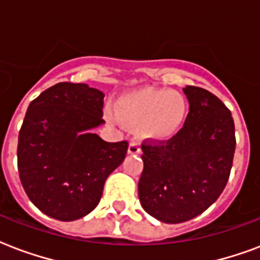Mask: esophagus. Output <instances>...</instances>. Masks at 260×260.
Returning <instances> with one entry per match:
<instances>
[{
    "label": "esophagus",
    "instance_id": "esophagus-1",
    "mask_svg": "<svg viewBox=\"0 0 260 260\" xmlns=\"http://www.w3.org/2000/svg\"><path fill=\"white\" fill-rule=\"evenodd\" d=\"M140 152H141L140 144L136 142V141H132L130 145H128V153H130V154H136V153H140Z\"/></svg>",
    "mask_w": 260,
    "mask_h": 260
}]
</instances>
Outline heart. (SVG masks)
I'll return each instance as SVG.
<instances>
[{
  "label": "heart",
  "instance_id": "1",
  "mask_svg": "<svg viewBox=\"0 0 260 260\" xmlns=\"http://www.w3.org/2000/svg\"><path fill=\"white\" fill-rule=\"evenodd\" d=\"M118 111L124 119L138 124V132L142 137L166 141L182 130L188 114V104L186 98L175 90L144 88L120 99ZM106 114L114 123H120V116L114 108L108 107Z\"/></svg>",
  "mask_w": 260,
  "mask_h": 260
}]
</instances>
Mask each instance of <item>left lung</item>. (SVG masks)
<instances>
[{
	"mask_svg": "<svg viewBox=\"0 0 260 260\" xmlns=\"http://www.w3.org/2000/svg\"><path fill=\"white\" fill-rule=\"evenodd\" d=\"M190 111L168 141H144L138 197L144 210L167 224L199 216L228 183L236 148L232 114L212 92L187 85Z\"/></svg>",
	"mask_w": 260,
	"mask_h": 260,
	"instance_id": "obj_1",
	"label": "left lung"
}]
</instances>
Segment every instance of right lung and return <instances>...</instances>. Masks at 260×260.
Returning a JSON list of instances; mask_svg holds the SVG:
<instances>
[{
	"label": "right lung",
	"instance_id": "add662e5",
	"mask_svg": "<svg viewBox=\"0 0 260 260\" xmlns=\"http://www.w3.org/2000/svg\"><path fill=\"white\" fill-rule=\"evenodd\" d=\"M104 93L58 82L32 100L19 133L17 167L24 191L40 212L59 221L89 214L123 162L128 142L89 133L104 123Z\"/></svg>",
	"mask_w": 260,
	"mask_h": 260
}]
</instances>
